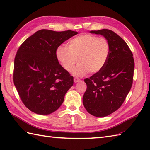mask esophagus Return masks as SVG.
<instances>
[{
  "instance_id": "esophagus-1",
  "label": "esophagus",
  "mask_w": 150,
  "mask_h": 150,
  "mask_svg": "<svg viewBox=\"0 0 150 150\" xmlns=\"http://www.w3.org/2000/svg\"><path fill=\"white\" fill-rule=\"evenodd\" d=\"M73 80H74V82H75V83H76V82H79V81H81L80 79H79V78H77V77L74 78V79H73Z\"/></svg>"
}]
</instances>
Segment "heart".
<instances>
[{
	"label": "heart",
	"mask_w": 150,
	"mask_h": 150,
	"mask_svg": "<svg viewBox=\"0 0 150 150\" xmlns=\"http://www.w3.org/2000/svg\"><path fill=\"white\" fill-rule=\"evenodd\" d=\"M110 46L104 37L82 34L69 41L68 48L60 46L56 50V57L63 69L77 76H83L100 71L106 66L110 55Z\"/></svg>",
	"instance_id": "heart-1"
}]
</instances>
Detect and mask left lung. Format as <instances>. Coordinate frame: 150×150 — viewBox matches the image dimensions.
I'll use <instances>...</instances> for the list:
<instances>
[{"label":"left lung","mask_w":150,"mask_h":150,"mask_svg":"<svg viewBox=\"0 0 150 150\" xmlns=\"http://www.w3.org/2000/svg\"><path fill=\"white\" fill-rule=\"evenodd\" d=\"M109 42L110 55L104 68L84 79L86 91L82 98L89 113L97 117L109 115L122 106L132 88L135 62L128 44L110 30L91 31Z\"/></svg>","instance_id":"obj_1"}]
</instances>
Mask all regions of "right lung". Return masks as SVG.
Returning a JSON list of instances; mask_svg holds the SVG:
<instances>
[{
  "mask_svg": "<svg viewBox=\"0 0 150 150\" xmlns=\"http://www.w3.org/2000/svg\"><path fill=\"white\" fill-rule=\"evenodd\" d=\"M77 33L40 30L19 47L14 60L13 82L22 102L32 112L48 115L61 106L73 77L59 64L56 50Z\"/></svg>",
  "mask_w": 150,
  "mask_h": 150,
  "instance_id": "right-lung-1",
  "label": "right lung"
}]
</instances>
